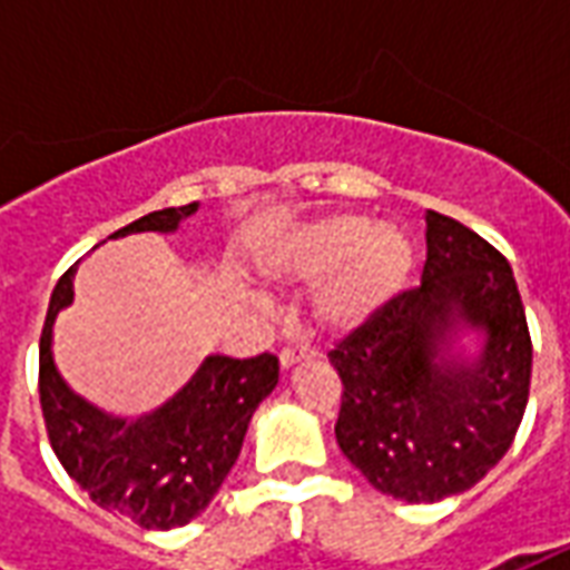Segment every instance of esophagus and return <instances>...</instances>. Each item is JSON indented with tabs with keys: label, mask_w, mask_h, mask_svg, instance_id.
Masks as SVG:
<instances>
[{
	"label": "esophagus",
	"mask_w": 570,
	"mask_h": 570,
	"mask_svg": "<svg viewBox=\"0 0 570 570\" xmlns=\"http://www.w3.org/2000/svg\"><path fill=\"white\" fill-rule=\"evenodd\" d=\"M311 357H317V351H311L308 345L284 347V351H281V366H284V370H293L296 363H302V360H311Z\"/></svg>",
	"instance_id": "1"
}]
</instances>
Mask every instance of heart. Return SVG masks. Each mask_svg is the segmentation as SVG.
Instances as JSON below:
<instances>
[{"label":"heart","instance_id":"1","mask_svg":"<svg viewBox=\"0 0 570 570\" xmlns=\"http://www.w3.org/2000/svg\"><path fill=\"white\" fill-rule=\"evenodd\" d=\"M259 265L274 281H323L317 317L333 330H354L403 289L412 272V244L394 225L335 213L277 237Z\"/></svg>","mask_w":570,"mask_h":570}]
</instances>
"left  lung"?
I'll return each mask as SVG.
<instances>
[{
  "label": "left lung",
  "mask_w": 570,
  "mask_h": 570,
  "mask_svg": "<svg viewBox=\"0 0 570 570\" xmlns=\"http://www.w3.org/2000/svg\"><path fill=\"white\" fill-rule=\"evenodd\" d=\"M424 219L421 286L330 351L345 387L338 449L372 489L406 503L473 489L513 445L531 384V335L510 262L442 213ZM466 334L476 352L460 345Z\"/></svg>",
  "instance_id": "left-lung-1"
}]
</instances>
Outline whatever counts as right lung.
<instances>
[{"instance_id": "1", "label": "right lung", "mask_w": 570, "mask_h": 570, "mask_svg": "<svg viewBox=\"0 0 570 570\" xmlns=\"http://www.w3.org/2000/svg\"><path fill=\"white\" fill-rule=\"evenodd\" d=\"M198 204L167 207L118 228L170 235ZM72 305V268L57 281L39 342V400L60 464L97 507L149 531L188 525L232 473L249 419L277 384V357H210L167 403L140 419H118L79 396L55 363V321Z\"/></svg>"}]
</instances>
